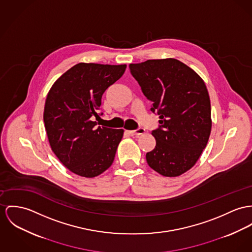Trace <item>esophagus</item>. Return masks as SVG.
<instances>
[{"instance_id":"esophagus-1","label":"esophagus","mask_w":252,"mask_h":252,"mask_svg":"<svg viewBox=\"0 0 252 252\" xmlns=\"http://www.w3.org/2000/svg\"><path fill=\"white\" fill-rule=\"evenodd\" d=\"M146 130L144 128H138L136 130H127V133H129L130 135L132 136H139L142 134H145Z\"/></svg>"}]
</instances>
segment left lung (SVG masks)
Returning a JSON list of instances; mask_svg holds the SVG:
<instances>
[{
	"mask_svg": "<svg viewBox=\"0 0 252 252\" xmlns=\"http://www.w3.org/2000/svg\"><path fill=\"white\" fill-rule=\"evenodd\" d=\"M129 69L160 119L152 132L156 146L146 155L149 166L167 177L186 173L211 133V103L203 79L174 58L131 63Z\"/></svg>",
	"mask_w": 252,
	"mask_h": 252,
	"instance_id": "8db88e82",
	"label": "left lung"
}]
</instances>
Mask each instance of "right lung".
<instances>
[{
    "label": "right lung",
    "instance_id": "add662e5",
    "mask_svg": "<svg viewBox=\"0 0 252 252\" xmlns=\"http://www.w3.org/2000/svg\"><path fill=\"white\" fill-rule=\"evenodd\" d=\"M126 65L78 63L51 87L44 124L52 151L70 172L92 178L113 163L124 129L97 126L104 91L122 78Z\"/></svg>",
    "mask_w": 252,
    "mask_h": 252
}]
</instances>
